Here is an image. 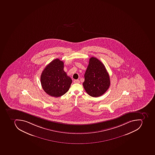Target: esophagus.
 Returning <instances> with one entry per match:
<instances>
[{
	"mask_svg": "<svg viewBox=\"0 0 155 155\" xmlns=\"http://www.w3.org/2000/svg\"><path fill=\"white\" fill-rule=\"evenodd\" d=\"M74 81V83H80V81L79 80H75Z\"/></svg>",
	"mask_w": 155,
	"mask_h": 155,
	"instance_id": "esophagus-1",
	"label": "esophagus"
}]
</instances>
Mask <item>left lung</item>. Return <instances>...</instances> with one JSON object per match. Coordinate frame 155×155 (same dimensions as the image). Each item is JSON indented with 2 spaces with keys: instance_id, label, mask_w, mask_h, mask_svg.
Returning <instances> with one entry per match:
<instances>
[{
  "instance_id": "left-lung-1",
  "label": "left lung",
  "mask_w": 155,
  "mask_h": 155,
  "mask_svg": "<svg viewBox=\"0 0 155 155\" xmlns=\"http://www.w3.org/2000/svg\"><path fill=\"white\" fill-rule=\"evenodd\" d=\"M83 86L89 96L97 97L102 96L110 87V76L105 66L94 57L90 58Z\"/></svg>"
}]
</instances>
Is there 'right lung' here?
<instances>
[{"label":"right lung","mask_w":155,"mask_h":155,"mask_svg":"<svg viewBox=\"0 0 155 155\" xmlns=\"http://www.w3.org/2000/svg\"><path fill=\"white\" fill-rule=\"evenodd\" d=\"M41 85L49 96L58 97L69 90L72 80L64 71V62L58 58L45 67L40 77Z\"/></svg>","instance_id":"obj_1"}]
</instances>
